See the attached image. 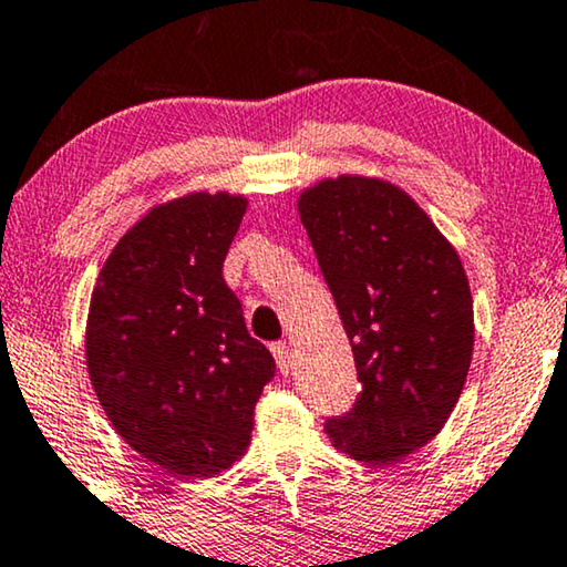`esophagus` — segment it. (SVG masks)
Returning a JSON list of instances; mask_svg holds the SVG:
<instances>
[{"instance_id":"obj_1","label":"esophagus","mask_w":567,"mask_h":567,"mask_svg":"<svg viewBox=\"0 0 567 567\" xmlns=\"http://www.w3.org/2000/svg\"><path fill=\"white\" fill-rule=\"evenodd\" d=\"M272 354L277 360V367H280L282 374H290L292 372V352L290 347L285 344V341H277V344H272Z\"/></svg>"}]
</instances>
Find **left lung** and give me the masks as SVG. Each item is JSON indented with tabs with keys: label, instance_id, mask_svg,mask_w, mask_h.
Listing matches in <instances>:
<instances>
[{
	"label": "left lung",
	"instance_id": "obj_1",
	"mask_svg": "<svg viewBox=\"0 0 567 567\" xmlns=\"http://www.w3.org/2000/svg\"><path fill=\"white\" fill-rule=\"evenodd\" d=\"M302 226L337 300L362 393L326 421L337 450L403 460L450 419L473 360V295L454 246L401 187L339 174L302 189Z\"/></svg>",
	"mask_w": 567,
	"mask_h": 567
}]
</instances>
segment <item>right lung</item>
Listing matches in <instances>:
<instances>
[{
  "mask_svg": "<svg viewBox=\"0 0 567 567\" xmlns=\"http://www.w3.org/2000/svg\"><path fill=\"white\" fill-rule=\"evenodd\" d=\"M244 195L187 193L154 205L100 269L86 370L115 432L174 477H213L251 442L275 360L251 339L223 259Z\"/></svg>",
  "mask_w": 567,
  "mask_h": 567,
  "instance_id": "obj_1",
  "label": "right lung"
}]
</instances>
